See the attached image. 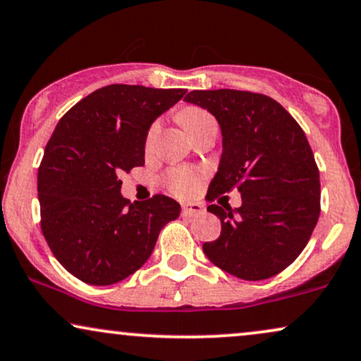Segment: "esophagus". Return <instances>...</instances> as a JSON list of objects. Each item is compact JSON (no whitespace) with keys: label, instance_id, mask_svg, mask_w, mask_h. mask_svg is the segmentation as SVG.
Masks as SVG:
<instances>
[{"label":"esophagus","instance_id":"1","mask_svg":"<svg viewBox=\"0 0 361 361\" xmlns=\"http://www.w3.org/2000/svg\"><path fill=\"white\" fill-rule=\"evenodd\" d=\"M203 213L204 208L200 203H186L183 204V209H181V214H183L185 218H196Z\"/></svg>","mask_w":361,"mask_h":361}]
</instances>
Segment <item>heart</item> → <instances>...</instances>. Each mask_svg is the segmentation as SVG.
Listing matches in <instances>:
<instances>
[{
    "instance_id": "1",
    "label": "heart",
    "mask_w": 361,
    "mask_h": 361,
    "mask_svg": "<svg viewBox=\"0 0 361 361\" xmlns=\"http://www.w3.org/2000/svg\"><path fill=\"white\" fill-rule=\"evenodd\" d=\"M180 118L181 125L185 126V130L188 131V133H193L195 130H198V128H202L204 125H208V123L214 121L212 116H209V113L204 111L202 108H196V106H188V108H183L180 111ZM154 130H157V126H153L152 130H149L148 133V141H152L153 135H154ZM168 186H170V190L173 193L180 195V196H188L193 193V190L196 188V175L193 171L186 170V168H176V170H171L168 173Z\"/></svg>"
}]
</instances>
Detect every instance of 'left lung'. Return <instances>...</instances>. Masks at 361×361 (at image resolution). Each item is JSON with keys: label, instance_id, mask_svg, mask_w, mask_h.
I'll return each instance as SVG.
<instances>
[{"label": "left lung", "instance_id": "1", "mask_svg": "<svg viewBox=\"0 0 361 361\" xmlns=\"http://www.w3.org/2000/svg\"><path fill=\"white\" fill-rule=\"evenodd\" d=\"M185 102L212 113L221 130L220 165L207 198L231 188L241 195L240 208L208 207L221 233L203 245L204 255L241 280L275 276L303 252L320 216V173L307 136L264 94L195 90Z\"/></svg>", "mask_w": 361, "mask_h": 361}]
</instances>
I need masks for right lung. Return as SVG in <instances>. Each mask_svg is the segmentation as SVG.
<instances>
[{"label":"right lung","instance_id":"add662e5","mask_svg":"<svg viewBox=\"0 0 361 361\" xmlns=\"http://www.w3.org/2000/svg\"><path fill=\"white\" fill-rule=\"evenodd\" d=\"M185 93L109 85L76 103L54 128L38 170L41 230L78 280L104 286L133 275L161 228L180 216V203L165 195L130 203L118 176L145 165L149 128Z\"/></svg>","mask_w":361,"mask_h":361}]
</instances>
